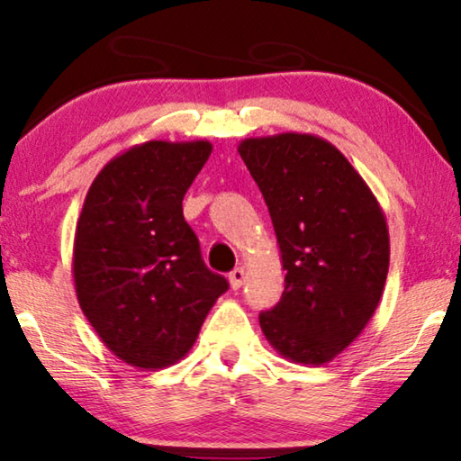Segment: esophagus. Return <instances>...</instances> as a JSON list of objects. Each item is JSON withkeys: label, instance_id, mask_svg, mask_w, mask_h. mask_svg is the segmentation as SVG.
Returning a JSON list of instances; mask_svg holds the SVG:
<instances>
[{"label": "esophagus", "instance_id": "1", "mask_svg": "<svg viewBox=\"0 0 461 461\" xmlns=\"http://www.w3.org/2000/svg\"><path fill=\"white\" fill-rule=\"evenodd\" d=\"M229 283H230V287L232 289H239L245 283V268L243 267H239V268H235L232 270V273L229 275Z\"/></svg>", "mask_w": 461, "mask_h": 461}]
</instances>
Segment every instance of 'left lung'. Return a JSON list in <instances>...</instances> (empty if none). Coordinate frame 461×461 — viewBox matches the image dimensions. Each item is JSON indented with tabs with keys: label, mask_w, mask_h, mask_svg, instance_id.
Here are the masks:
<instances>
[{
	"label": "left lung",
	"mask_w": 461,
	"mask_h": 461,
	"mask_svg": "<svg viewBox=\"0 0 461 461\" xmlns=\"http://www.w3.org/2000/svg\"><path fill=\"white\" fill-rule=\"evenodd\" d=\"M239 155L273 220L285 292L260 314L262 333L287 361L325 365L374 317L390 264L380 201L325 138L302 131L245 138Z\"/></svg>",
	"instance_id": "left-lung-1"
}]
</instances>
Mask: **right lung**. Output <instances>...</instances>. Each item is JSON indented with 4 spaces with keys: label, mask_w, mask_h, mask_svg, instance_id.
<instances>
[{
    "label": "right lung",
    "mask_w": 461,
    "mask_h": 461,
    "mask_svg": "<svg viewBox=\"0 0 461 461\" xmlns=\"http://www.w3.org/2000/svg\"><path fill=\"white\" fill-rule=\"evenodd\" d=\"M212 142L149 140L113 157L94 178L73 241V283L94 331L142 371L188 355L229 289L201 260L182 199Z\"/></svg>",
    "instance_id": "right-lung-1"
}]
</instances>
